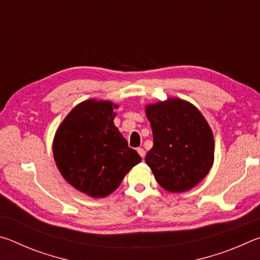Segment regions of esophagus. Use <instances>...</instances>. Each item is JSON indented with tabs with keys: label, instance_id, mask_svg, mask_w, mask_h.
Instances as JSON below:
<instances>
[{
	"label": "esophagus",
	"instance_id": "obj_1",
	"mask_svg": "<svg viewBox=\"0 0 260 260\" xmlns=\"http://www.w3.org/2000/svg\"><path fill=\"white\" fill-rule=\"evenodd\" d=\"M138 152H139V155L142 157V158H144V156H146V151H144L142 148H139L138 149Z\"/></svg>",
	"mask_w": 260,
	"mask_h": 260
}]
</instances>
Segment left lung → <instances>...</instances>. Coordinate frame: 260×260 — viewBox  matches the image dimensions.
<instances>
[{
	"label": "left lung",
	"instance_id": "8db88e82",
	"mask_svg": "<svg viewBox=\"0 0 260 260\" xmlns=\"http://www.w3.org/2000/svg\"><path fill=\"white\" fill-rule=\"evenodd\" d=\"M153 147L146 156L157 182L170 192H184L199 184L214 161L212 129L195 105L169 98L146 105Z\"/></svg>",
	"mask_w": 260,
	"mask_h": 260
}]
</instances>
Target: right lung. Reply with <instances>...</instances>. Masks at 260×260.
Here are the masks:
<instances>
[{"instance_id":"obj_1","label":"right lung","mask_w":260,"mask_h":260,"mask_svg":"<svg viewBox=\"0 0 260 260\" xmlns=\"http://www.w3.org/2000/svg\"><path fill=\"white\" fill-rule=\"evenodd\" d=\"M118 104L90 99L76 105L57 128L52 153L61 177L77 190L103 199L142 160L116 126Z\"/></svg>"}]
</instances>
